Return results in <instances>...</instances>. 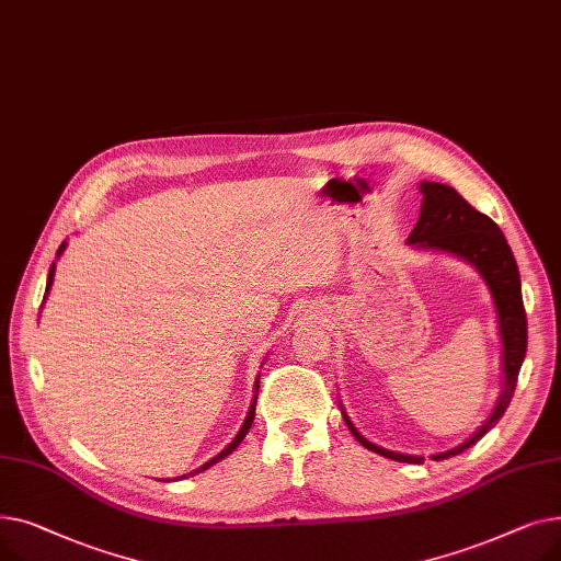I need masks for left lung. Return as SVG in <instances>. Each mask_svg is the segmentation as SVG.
<instances>
[{
  "label": "left lung",
  "instance_id": "obj_1",
  "mask_svg": "<svg viewBox=\"0 0 561 561\" xmlns=\"http://www.w3.org/2000/svg\"><path fill=\"white\" fill-rule=\"evenodd\" d=\"M421 193H423L421 218L414 231L409 233L407 243L423 250L448 252L453 256L468 261L470 265H476V271L482 275V279L491 290L495 316H497L500 341H503V379L505 381H503V391H500V398L493 407V414L473 436L463 440L461 446L432 455L434 461H440L463 453L470 446H476L491 427H495L500 416L505 414V409L510 407L516 389L518 370L525 359L527 318H525V307L520 296L518 265L512 254V248L507 245L505 233L500 231V227L489 216L480 214L476 206H470L453 186L436 184V182H421ZM343 421L350 427L352 436H355L364 448L387 459H396L404 463H423V457L402 455V453H393L370 444V440H366L357 432V427L350 423L345 411H343Z\"/></svg>",
  "mask_w": 561,
  "mask_h": 561
}]
</instances>
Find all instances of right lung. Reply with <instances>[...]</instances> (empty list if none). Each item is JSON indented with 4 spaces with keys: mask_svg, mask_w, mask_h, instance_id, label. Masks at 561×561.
I'll list each match as a JSON object with an SVG mask.
<instances>
[{
    "mask_svg": "<svg viewBox=\"0 0 561 561\" xmlns=\"http://www.w3.org/2000/svg\"><path fill=\"white\" fill-rule=\"evenodd\" d=\"M64 250H66V243H61V248H58V252H56V256H61L64 254ZM54 271H56V265L51 263L49 265V275H47V288H45V293L49 290V286H51V282H54ZM256 391H259V379H256ZM254 407H256V398L252 400V404H250V411H248V416H245V423L241 425V430H239V434H236L233 436V440H231V444L220 453V455H216L214 459H209V461H206V463H202L197 470H193V473H188V476H195V473H202V470H206V468H209V466H214V463H218L220 459H225L227 455H231L236 448H239L241 446V440L245 438V434H248V430L252 427V421H254ZM188 476H180V478H176V480H184V478H188Z\"/></svg>",
    "mask_w": 561,
    "mask_h": 561,
    "instance_id": "add662e5",
    "label": "right lung"
}]
</instances>
